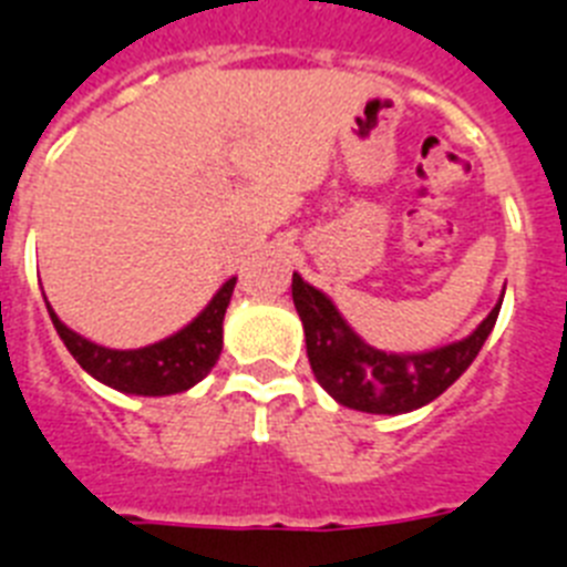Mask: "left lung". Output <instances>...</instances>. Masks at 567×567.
I'll return each instance as SVG.
<instances>
[{
  "label": "left lung",
  "mask_w": 567,
  "mask_h": 567,
  "mask_svg": "<svg viewBox=\"0 0 567 567\" xmlns=\"http://www.w3.org/2000/svg\"><path fill=\"white\" fill-rule=\"evenodd\" d=\"M292 301L303 321L309 367L318 384L343 408L386 415L410 413L439 399L473 364L502 307V301L496 303L464 341L433 352L395 355L361 341L338 316L330 298L303 284L301 275H292Z\"/></svg>",
  "instance_id": "obj_1"
}]
</instances>
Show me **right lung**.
I'll use <instances>...</instances> for the list:
<instances>
[{"label": "right lung", "mask_w": 567, "mask_h": 567, "mask_svg": "<svg viewBox=\"0 0 567 567\" xmlns=\"http://www.w3.org/2000/svg\"><path fill=\"white\" fill-rule=\"evenodd\" d=\"M231 289H235V278L226 280L209 307L203 309L186 330L174 332L166 341H157L143 350H109V347L91 343L74 330H68L65 323L53 316L51 307L48 312L68 352L96 381L114 386L120 393L172 395L195 386L217 364L224 350V316Z\"/></svg>", "instance_id": "1"}]
</instances>
